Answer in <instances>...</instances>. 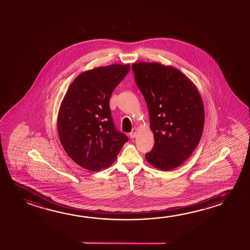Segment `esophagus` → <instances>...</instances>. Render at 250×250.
I'll return each mask as SVG.
<instances>
[{"label":"esophagus","instance_id":"obj_1","mask_svg":"<svg viewBox=\"0 0 250 250\" xmlns=\"http://www.w3.org/2000/svg\"><path fill=\"white\" fill-rule=\"evenodd\" d=\"M137 132H138V128H133L132 129V131L130 132V138L131 139H134L135 138L136 135H137Z\"/></svg>","mask_w":250,"mask_h":250}]
</instances>
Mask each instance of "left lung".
<instances>
[{"label":"left lung","instance_id":"left-lung-1","mask_svg":"<svg viewBox=\"0 0 250 250\" xmlns=\"http://www.w3.org/2000/svg\"><path fill=\"white\" fill-rule=\"evenodd\" d=\"M136 83L147 104L154 146L146 154L149 164L162 171L188 159L204 128L203 101L185 74L160 62L132 63Z\"/></svg>","mask_w":250,"mask_h":250}]
</instances>
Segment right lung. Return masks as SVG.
Returning <instances> with one entry per match:
<instances>
[{"mask_svg": "<svg viewBox=\"0 0 250 250\" xmlns=\"http://www.w3.org/2000/svg\"><path fill=\"white\" fill-rule=\"evenodd\" d=\"M130 64L97 67L78 75L62 99L58 116L59 139L78 166L97 172L114 162L128 138L116 130L110 98Z\"/></svg>", "mask_w": 250, "mask_h": 250, "instance_id": "obj_1", "label": "right lung"}]
</instances>
